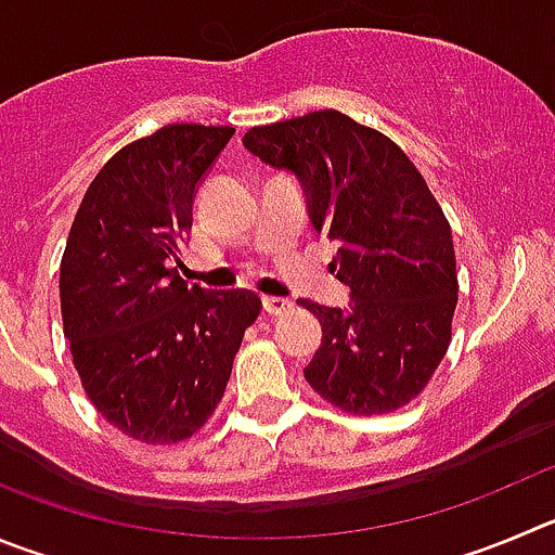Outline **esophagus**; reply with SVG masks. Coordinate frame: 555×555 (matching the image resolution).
I'll return each mask as SVG.
<instances>
[{
	"instance_id": "34e87169",
	"label": "esophagus",
	"mask_w": 555,
	"mask_h": 555,
	"mask_svg": "<svg viewBox=\"0 0 555 555\" xmlns=\"http://www.w3.org/2000/svg\"><path fill=\"white\" fill-rule=\"evenodd\" d=\"M262 307H266L268 314L279 318V314H287L289 309H293V301H287V298H276V295H266V298H262Z\"/></svg>"
}]
</instances>
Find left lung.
<instances>
[{"mask_svg":"<svg viewBox=\"0 0 555 555\" xmlns=\"http://www.w3.org/2000/svg\"><path fill=\"white\" fill-rule=\"evenodd\" d=\"M243 144L298 178L314 230L339 243L334 268L350 307L298 301L323 325L309 386L353 416L408 405L447 356L457 307L452 227L422 172L336 108L257 126Z\"/></svg>","mask_w":555,"mask_h":555,"instance_id":"obj_1","label":"left lung"}]
</instances>
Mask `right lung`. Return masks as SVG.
Instances as JSON below:
<instances>
[{
  "label": "right lung",
  "mask_w": 555,
  "mask_h": 555,
  "mask_svg": "<svg viewBox=\"0 0 555 555\" xmlns=\"http://www.w3.org/2000/svg\"><path fill=\"white\" fill-rule=\"evenodd\" d=\"M232 126H164L112 155L87 189L60 266L70 356L103 418L142 443L191 438L224 397L251 289L180 276L202 178Z\"/></svg>",
  "instance_id": "right-lung-1"
}]
</instances>
